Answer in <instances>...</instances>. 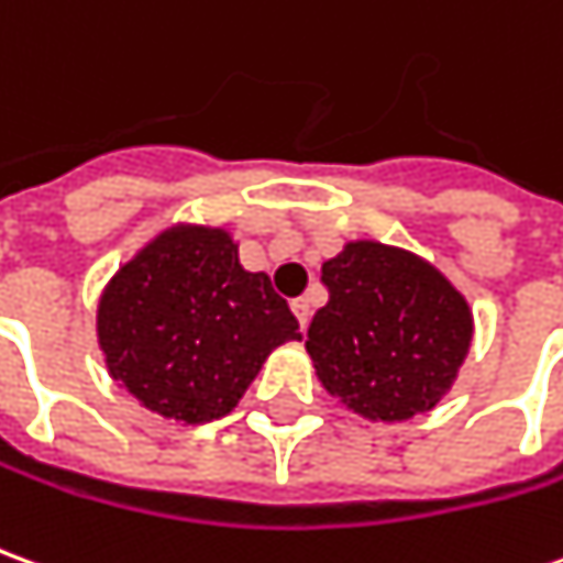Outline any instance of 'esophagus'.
I'll return each mask as SVG.
<instances>
[{
    "mask_svg": "<svg viewBox=\"0 0 563 563\" xmlns=\"http://www.w3.org/2000/svg\"><path fill=\"white\" fill-rule=\"evenodd\" d=\"M292 313H295V320H298V325H301V332H305V329H308V322H310V301H308V298H295Z\"/></svg>",
    "mask_w": 563,
    "mask_h": 563,
    "instance_id": "obj_1",
    "label": "esophagus"
}]
</instances>
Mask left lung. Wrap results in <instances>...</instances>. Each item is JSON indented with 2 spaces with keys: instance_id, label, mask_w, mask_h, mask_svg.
I'll return each instance as SVG.
<instances>
[{
  "instance_id": "1",
  "label": "left lung",
  "mask_w": 563,
  "mask_h": 563,
  "mask_svg": "<svg viewBox=\"0 0 563 563\" xmlns=\"http://www.w3.org/2000/svg\"><path fill=\"white\" fill-rule=\"evenodd\" d=\"M329 301L305 347L329 396L365 420L432 411L473 347L466 295L423 255L380 241H347L322 262Z\"/></svg>"
}]
</instances>
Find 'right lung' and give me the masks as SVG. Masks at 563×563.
Wrapping results in <instances>:
<instances>
[{"label":"right lung","mask_w":563,"mask_h":563,"mask_svg":"<svg viewBox=\"0 0 563 563\" xmlns=\"http://www.w3.org/2000/svg\"><path fill=\"white\" fill-rule=\"evenodd\" d=\"M298 320L268 274L246 271L231 231L173 222L115 271L97 301L106 368L164 420L231 415Z\"/></svg>","instance_id":"right-lung-1"}]
</instances>
